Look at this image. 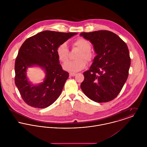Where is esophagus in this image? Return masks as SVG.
Here are the masks:
<instances>
[{
    "mask_svg": "<svg viewBox=\"0 0 147 147\" xmlns=\"http://www.w3.org/2000/svg\"><path fill=\"white\" fill-rule=\"evenodd\" d=\"M75 75H76V74H75V73H70L69 74V76H74Z\"/></svg>",
    "mask_w": 147,
    "mask_h": 147,
    "instance_id": "esophagus-1",
    "label": "esophagus"
}]
</instances>
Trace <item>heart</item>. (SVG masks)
Segmentation results:
<instances>
[{
	"label": "heart",
	"mask_w": 147,
	"mask_h": 147,
	"mask_svg": "<svg viewBox=\"0 0 147 147\" xmlns=\"http://www.w3.org/2000/svg\"><path fill=\"white\" fill-rule=\"evenodd\" d=\"M72 46L80 50L77 57L78 60L69 61L63 65V68L69 72H78L84 69L86 65L85 59L90 62L92 59V54L90 52L91 44L89 41L84 38H79L72 43ZM68 49L67 44L61 43L57 49V54L59 60L65 63L68 59Z\"/></svg>",
	"instance_id": "1"
}]
</instances>
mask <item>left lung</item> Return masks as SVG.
I'll list each match as a JSON object with an SVG mask.
<instances>
[{"instance_id": "obj_1", "label": "left lung", "mask_w": 147, "mask_h": 147, "mask_svg": "<svg viewBox=\"0 0 147 147\" xmlns=\"http://www.w3.org/2000/svg\"><path fill=\"white\" fill-rule=\"evenodd\" d=\"M80 35L92 43L97 54L89 69L83 73L81 89L95 102L110 101L118 95L128 76L131 59L128 47L118 35L109 30Z\"/></svg>"}]
</instances>
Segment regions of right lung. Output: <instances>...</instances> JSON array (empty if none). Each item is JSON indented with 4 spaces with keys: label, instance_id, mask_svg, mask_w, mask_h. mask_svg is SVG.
<instances>
[{
    "label": "right lung",
    "instance_id": "obj_1",
    "mask_svg": "<svg viewBox=\"0 0 147 147\" xmlns=\"http://www.w3.org/2000/svg\"><path fill=\"white\" fill-rule=\"evenodd\" d=\"M76 34L45 30L22 43L15 61V83L26 104L43 109L58 98L69 74L63 70L57 49ZM33 66L41 67L45 72L44 82L38 85L32 84L27 78V68Z\"/></svg>",
    "mask_w": 147,
    "mask_h": 147
}]
</instances>
